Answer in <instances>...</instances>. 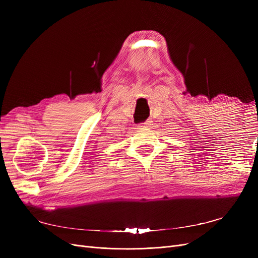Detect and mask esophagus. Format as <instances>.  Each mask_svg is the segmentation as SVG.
<instances>
[{
	"instance_id": "esophagus-1",
	"label": "esophagus",
	"mask_w": 258,
	"mask_h": 258,
	"mask_svg": "<svg viewBox=\"0 0 258 258\" xmlns=\"http://www.w3.org/2000/svg\"><path fill=\"white\" fill-rule=\"evenodd\" d=\"M151 124H152V121L147 119V120H145L144 122L140 123V124H139V127H141V128H150V127H151Z\"/></svg>"
}]
</instances>
